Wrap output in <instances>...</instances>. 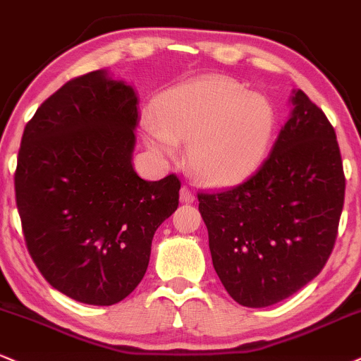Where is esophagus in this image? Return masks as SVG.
<instances>
[{
  "label": "esophagus",
  "mask_w": 361,
  "mask_h": 361,
  "mask_svg": "<svg viewBox=\"0 0 361 361\" xmlns=\"http://www.w3.org/2000/svg\"><path fill=\"white\" fill-rule=\"evenodd\" d=\"M196 201V196L189 188H182L180 189V202H185V204H190V202Z\"/></svg>",
  "instance_id": "esophagus-1"
}]
</instances>
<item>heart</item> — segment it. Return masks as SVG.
I'll list each match as a JSON object with an SVG mask.
<instances>
[{
  "mask_svg": "<svg viewBox=\"0 0 361 361\" xmlns=\"http://www.w3.org/2000/svg\"><path fill=\"white\" fill-rule=\"evenodd\" d=\"M157 125H145V142L173 155L176 140H189L190 169L202 180L231 185L248 179L264 162L275 131V111L265 96L228 79L182 84L159 97Z\"/></svg>",
  "mask_w": 361,
  "mask_h": 361,
  "instance_id": "obj_1",
  "label": "heart"
}]
</instances>
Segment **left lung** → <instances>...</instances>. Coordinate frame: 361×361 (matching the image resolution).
<instances>
[{
  "label": "left lung",
  "instance_id": "left-lung-1",
  "mask_svg": "<svg viewBox=\"0 0 361 361\" xmlns=\"http://www.w3.org/2000/svg\"><path fill=\"white\" fill-rule=\"evenodd\" d=\"M290 103L272 152L248 180L197 194L216 274L247 307L281 302L323 270L345 202L333 125L300 89Z\"/></svg>",
  "mask_w": 361,
  "mask_h": 361
}]
</instances>
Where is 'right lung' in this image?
<instances>
[{
  "label": "right lung",
  "mask_w": 361,
  "mask_h": 361,
  "mask_svg": "<svg viewBox=\"0 0 361 361\" xmlns=\"http://www.w3.org/2000/svg\"><path fill=\"white\" fill-rule=\"evenodd\" d=\"M137 104L128 84L89 72L45 99L21 137L15 194L30 257L54 289L91 306L135 290L179 206L177 176L135 172Z\"/></svg>",
  "instance_id": "obj_1"
}]
</instances>
